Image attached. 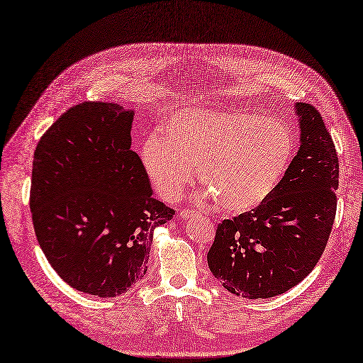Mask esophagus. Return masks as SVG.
<instances>
[{"mask_svg":"<svg viewBox=\"0 0 363 363\" xmlns=\"http://www.w3.org/2000/svg\"><path fill=\"white\" fill-rule=\"evenodd\" d=\"M179 216L182 217V218H196V217H201V214L199 213H196V211H191V209H182V211L179 213Z\"/></svg>","mask_w":363,"mask_h":363,"instance_id":"34e87169","label":"esophagus"}]
</instances>
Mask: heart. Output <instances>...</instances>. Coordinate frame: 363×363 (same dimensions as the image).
<instances>
[{"label": "heart", "mask_w": 363, "mask_h": 363, "mask_svg": "<svg viewBox=\"0 0 363 363\" xmlns=\"http://www.w3.org/2000/svg\"><path fill=\"white\" fill-rule=\"evenodd\" d=\"M296 155V137L280 121L245 110L182 108L150 134L140 162L155 191L174 201L197 178L205 196L229 214L250 213L284 179Z\"/></svg>", "instance_id": "1"}]
</instances>
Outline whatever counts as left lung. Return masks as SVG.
Returning a JSON list of instances; mask_svg holds the SVG:
<instances>
[{
	"label": "left lung",
	"instance_id": "left-lung-1",
	"mask_svg": "<svg viewBox=\"0 0 363 363\" xmlns=\"http://www.w3.org/2000/svg\"><path fill=\"white\" fill-rule=\"evenodd\" d=\"M300 149L284 179L250 213L223 220L208 252L213 276L244 298H268L300 284L317 265L336 214L339 161L311 104H296Z\"/></svg>",
	"mask_w": 363,
	"mask_h": 363
}]
</instances>
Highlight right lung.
Returning a JSON list of instances; mask_svg holds the SVG:
<instances>
[{"instance_id": "obj_1", "label": "right lung", "mask_w": 363, "mask_h": 363, "mask_svg": "<svg viewBox=\"0 0 363 363\" xmlns=\"http://www.w3.org/2000/svg\"><path fill=\"white\" fill-rule=\"evenodd\" d=\"M133 119L116 102L78 104L34 150L30 209L39 245L67 285L105 298L145 277L154 229L174 216L152 196L131 150Z\"/></svg>"}]
</instances>
